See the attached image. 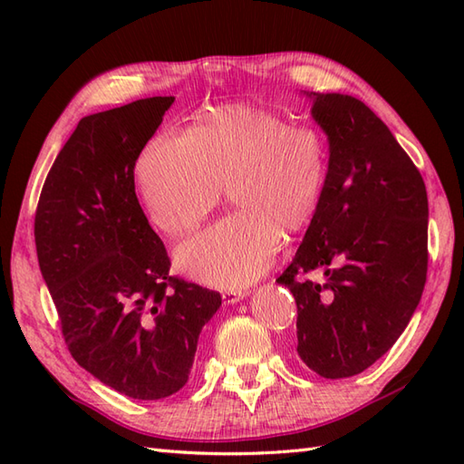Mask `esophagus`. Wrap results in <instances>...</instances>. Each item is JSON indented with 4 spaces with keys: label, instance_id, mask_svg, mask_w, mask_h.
<instances>
[{
    "label": "esophagus",
    "instance_id": "esophagus-1",
    "mask_svg": "<svg viewBox=\"0 0 464 464\" xmlns=\"http://www.w3.org/2000/svg\"><path fill=\"white\" fill-rule=\"evenodd\" d=\"M223 303H227V304H235V303H239L243 297H247V293L245 291H233V289H227V291H223Z\"/></svg>",
    "mask_w": 464,
    "mask_h": 464
}]
</instances>
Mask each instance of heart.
I'll list each match as a JSON object with an SVG mask.
<instances>
[{"mask_svg": "<svg viewBox=\"0 0 464 464\" xmlns=\"http://www.w3.org/2000/svg\"><path fill=\"white\" fill-rule=\"evenodd\" d=\"M151 221L171 237L191 233L219 203L233 215L177 251V267L219 289H237L269 267L281 235L313 219L327 179V143L313 127L251 105L205 111L189 135L161 133L135 167Z\"/></svg>", "mask_w": 464, "mask_h": 464, "instance_id": "heart-1", "label": "heart"}]
</instances>
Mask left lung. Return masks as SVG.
Listing matches in <instances>:
<instances>
[{
  "mask_svg": "<svg viewBox=\"0 0 464 464\" xmlns=\"http://www.w3.org/2000/svg\"><path fill=\"white\" fill-rule=\"evenodd\" d=\"M327 135V179L303 243L277 279L297 301V353L324 379L369 369L407 329L427 281L425 181L362 102L309 93ZM321 270L324 281L297 280Z\"/></svg>",
  "mask_w": 464,
  "mask_h": 464,
  "instance_id": "obj_1",
  "label": "left lung"
}]
</instances>
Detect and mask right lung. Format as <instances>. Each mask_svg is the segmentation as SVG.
Here are the masks:
<instances>
[{"label": "right lung", "instance_id": "right-lung-1", "mask_svg": "<svg viewBox=\"0 0 464 464\" xmlns=\"http://www.w3.org/2000/svg\"><path fill=\"white\" fill-rule=\"evenodd\" d=\"M175 97H147L77 123L47 173L35 247L67 349L125 397L185 387L221 295L171 277L135 195V161Z\"/></svg>", "mask_w": 464, "mask_h": 464}]
</instances>
